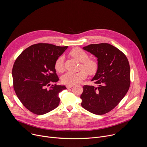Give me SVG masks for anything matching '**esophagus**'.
<instances>
[{
    "instance_id": "1",
    "label": "esophagus",
    "mask_w": 147,
    "mask_h": 147,
    "mask_svg": "<svg viewBox=\"0 0 147 147\" xmlns=\"http://www.w3.org/2000/svg\"><path fill=\"white\" fill-rule=\"evenodd\" d=\"M73 86V85H67V86H66V88H67V89H69V88H71Z\"/></svg>"
}]
</instances>
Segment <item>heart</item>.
Listing matches in <instances>:
<instances>
[{"mask_svg":"<svg viewBox=\"0 0 147 147\" xmlns=\"http://www.w3.org/2000/svg\"><path fill=\"white\" fill-rule=\"evenodd\" d=\"M69 55L78 61L81 62V69L77 72L68 71L62 77V82L67 85H74L84 80L87 77V73L90 75L95 74L98 69V63L96 60L88 58V54L80 48L72 49ZM64 57L59 56L55 61V69L59 73H62L65 70Z\"/></svg>","mask_w":147,"mask_h":147,"instance_id":"heart-1","label":"heart"}]
</instances>
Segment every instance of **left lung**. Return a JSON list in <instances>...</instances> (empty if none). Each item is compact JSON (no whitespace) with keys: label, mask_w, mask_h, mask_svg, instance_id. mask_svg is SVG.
Segmentation results:
<instances>
[{"label":"left lung","mask_w":147,"mask_h":147,"mask_svg":"<svg viewBox=\"0 0 147 147\" xmlns=\"http://www.w3.org/2000/svg\"><path fill=\"white\" fill-rule=\"evenodd\" d=\"M83 49L98 58V69L91 80L97 86L83 87L81 106L92 113L105 114L117 105L129 89L128 59L119 49L107 43L91 44Z\"/></svg>","instance_id":"left-lung-1"}]
</instances>
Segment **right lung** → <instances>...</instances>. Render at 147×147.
Returning <instances> with one entry per match:
<instances>
[{"instance_id": "add662e5", "label": "right lung", "mask_w": 147, "mask_h": 147, "mask_svg": "<svg viewBox=\"0 0 147 147\" xmlns=\"http://www.w3.org/2000/svg\"><path fill=\"white\" fill-rule=\"evenodd\" d=\"M67 47L36 44L16 59L12 70L13 88L19 100L32 113L44 115L58 107L59 94L66 87L56 84L49 89L47 87L51 82L58 81L55 63Z\"/></svg>"}]
</instances>
